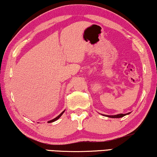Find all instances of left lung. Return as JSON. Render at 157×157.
<instances>
[{
	"label": "left lung",
	"instance_id": "1",
	"mask_svg": "<svg viewBox=\"0 0 157 157\" xmlns=\"http://www.w3.org/2000/svg\"><path fill=\"white\" fill-rule=\"evenodd\" d=\"M130 113H128L127 114H117V115H103L104 116H106L108 117H111V118H119V117H122L125 116L126 115L129 114Z\"/></svg>",
	"mask_w": 157,
	"mask_h": 157
}]
</instances>
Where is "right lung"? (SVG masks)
I'll list each match as a JSON object with an SVG mask.
<instances>
[{
  "label": "right lung",
  "mask_w": 157,
  "mask_h": 157,
  "mask_svg": "<svg viewBox=\"0 0 157 157\" xmlns=\"http://www.w3.org/2000/svg\"><path fill=\"white\" fill-rule=\"evenodd\" d=\"M64 112H65V110H64V111H63V112H62V113H60V115H58V116H57V117H56V118H54V119H53V120H50V121H48V123H51V122H55V121H56V120H58V119H59V118H60V117H61V115L63 114V113H64Z\"/></svg>",
  "instance_id": "add662e5"
}]
</instances>
